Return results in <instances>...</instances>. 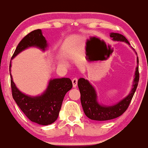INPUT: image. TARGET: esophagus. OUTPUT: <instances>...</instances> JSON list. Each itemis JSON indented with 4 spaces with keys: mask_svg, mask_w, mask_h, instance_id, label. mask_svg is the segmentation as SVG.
<instances>
[{
    "mask_svg": "<svg viewBox=\"0 0 148 148\" xmlns=\"http://www.w3.org/2000/svg\"><path fill=\"white\" fill-rule=\"evenodd\" d=\"M72 85H73V87L75 88L76 86H77V83H78V79L76 78H74L72 79Z\"/></svg>",
    "mask_w": 148,
    "mask_h": 148,
    "instance_id": "obj_1",
    "label": "esophagus"
}]
</instances>
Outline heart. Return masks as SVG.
Listing matches in <instances>:
<instances>
[{
	"mask_svg": "<svg viewBox=\"0 0 148 148\" xmlns=\"http://www.w3.org/2000/svg\"><path fill=\"white\" fill-rule=\"evenodd\" d=\"M61 63H62V62H63V61H61Z\"/></svg>",
	"mask_w": 148,
	"mask_h": 148,
	"instance_id": "heart-1",
	"label": "heart"
}]
</instances>
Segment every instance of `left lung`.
<instances>
[{"label": "left lung", "mask_w": 148, "mask_h": 148, "mask_svg": "<svg viewBox=\"0 0 148 148\" xmlns=\"http://www.w3.org/2000/svg\"><path fill=\"white\" fill-rule=\"evenodd\" d=\"M110 37L113 41L124 42L128 45H130L126 37L119 33H111ZM136 63H137V66L134 73V78L131 91L126 97L112 106L100 104L98 101V96H97L96 89L89 83V80H85L83 78L78 79V87L80 93V102L84 113L88 118L96 121H107L119 117L126 111L131 102L139 83V73L138 57L136 59Z\"/></svg>", "instance_id": "8db88e82"}]
</instances>
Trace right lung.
Wrapping results in <instances>:
<instances>
[{"mask_svg": "<svg viewBox=\"0 0 148 148\" xmlns=\"http://www.w3.org/2000/svg\"><path fill=\"white\" fill-rule=\"evenodd\" d=\"M48 46L42 30L37 29L26 35L18 44L12 59L18 54L31 47L45 51ZM12 61L9 65L12 96L15 102L27 117L40 125H49L57 120L65 95L72 87V80L68 78L50 79L48 87L40 96H31L22 93L13 81L11 74Z\"/></svg>", "mask_w": 148, "mask_h": 148, "instance_id": "obj_1", "label": "right lung"}]
</instances>
